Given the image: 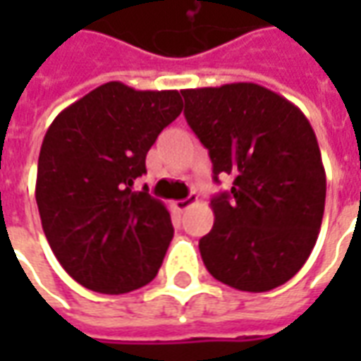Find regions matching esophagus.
<instances>
[{
  "label": "esophagus",
  "instance_id": "esophagus-1",
  "mask_svg": "<svg viewBox=\"0 0 361 361\" xmlns=\"http://www.w3.org/2000/svg\"><path fill=\"white\" fill-rule=\"evenodd\" d=\"M195 203H197V195L195 193H191L189 197H185V199H180V201H176L173 204H176V209H178V211H188L189 207Z\"/></svg>",
  "mask_w": 361,
  "mask_h": 361
}]
</instances>
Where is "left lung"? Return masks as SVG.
I'll return each mask as SVG.
<instances>
[{
	"instance_id": "obj_1",
	"label": "left lung",
	"mask_w": 361,
	"mask_h": 361,
	"mask_svg": "<svg viewBox=\"0 0 361 361\" xmlns=\"http://www.w3.org/2000/svg\"><path fill=\"white\" fill-rule=\"evenodd\" d=\"M181 94L214 181L234 176L228 193L212 197L214 226L199 242L207 271L243 292L282 286L310 257L325 212L313 127L298 106L255 82Z\"/></svg>"
}]
</instances>
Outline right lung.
<instances>
[{
    "instance_id": "obj_1",
    "label": "right lung",
    "mask_w": 361,
    "mask_h": 361,
    "mask_svg": "<svg viewBox=\"0 0 361 361\" xmlns=\"http://www.w3.org/2000/svg\"><path fill=\"white\" fill-rule=\"evenodd\" d=\"M183 110L178 90H135L111 81L51 121L42 141L36 204L67 274L100 294L149 284L173 238L170 212L149 189L145 158Z\"/></svg>"
}]
</instances>
